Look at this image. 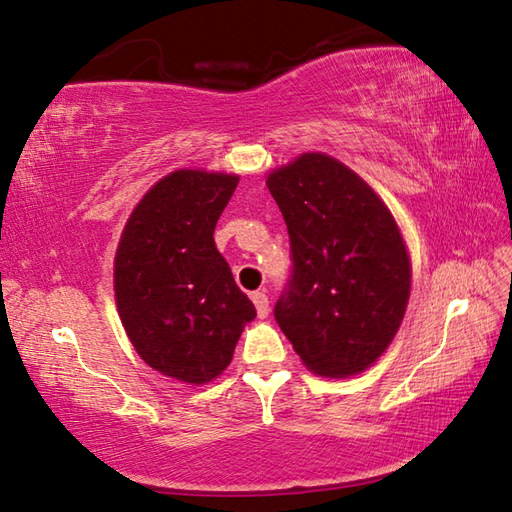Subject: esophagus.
I'll use <instances>...</instances> for the list:
<instances>
[{"mask_svg": "<svg viewBox=\"0 0 512 512\" xmlns=\"http://www.w3.org/2000/svg\"><path fill=\"white\" fill-rule=\"evenodd\" d=\"M250 300H253L259 318H266L268 311H271V306H268V295L262 291H255L253 295H250Z\"/></svg>", "mask_w": 512, "mask_h": 512, "instance_id": "1", "label": "esophagus"}]
</instances>
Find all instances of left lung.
<instances>
[{
	"label": "left lung",
	"instance_id": "1",
	"mask_svg": "<svg viewBox=\"0 0 512 512\" xmlns=\"http://www.w3.org/2000/svg\"><path fill=\"white\" fill-rule=\"evenodd\" d=\"M266 185L291 239L275 320L315 374H360L389 347L410 300V257L392 212L327 154H302Z\"/></svg>",
	"mask_w": 512,
	"mask_h": 512
}]
</instances>
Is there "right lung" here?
Wrapping results in <instances>:
<instances>
[{"instance_id": "add662e5", "label": "right lung", "mask_w": 512, "mask_h": 512, "mask_svg": "<svg viewBox=\"0 0 512 512\" xmlns=\"http://www.w3.org/2000/svg\"><path fill=\"white\" fill-rule=\"evenodd\" d=\"M239 176L179 170L145 194L118 244L120 320L147 365L201 385L224 371L255 306L215 246Z\"/></svg>"}]
</instances>
